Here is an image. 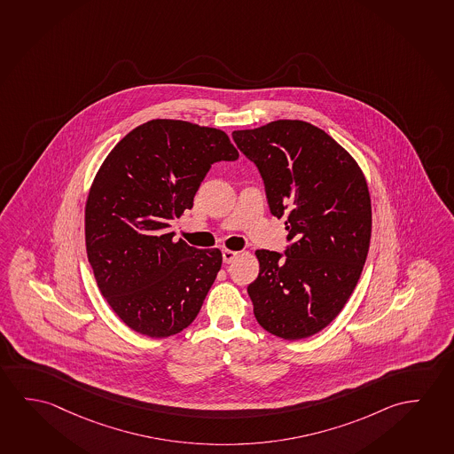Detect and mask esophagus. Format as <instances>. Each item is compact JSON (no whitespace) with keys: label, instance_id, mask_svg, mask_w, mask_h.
<instances>
[{"label":"esophagus","instance_id":"1","mask_svg":"<svg viewBox=\"0 0 454 454\" xmlns=\"http://www.w3.org/2000/svg\"><path fill=\"white\" fill-rule=\"evenodd\" d=\"M238 257V252L235 251H223V263H231V262H233V260L237 259Z\"/></svg>","mask_w":454,"mask_h":454}]
</instances>
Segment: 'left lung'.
Here are the masks:
<instances>
[{"label": "left lung", "instance_id": "8db88e82", "mask_svg": "<svg viewBox=\"0 0 454 454\" xmlns=\"http://www.w3.org/2000/svg\"><path fill=\"white\" fill-rule=\"evenodd\" d=\"M259 168L273 216L286 217L288 246L255 252L247 286L254 316L278 338H309L332 324L358 284L371 241V197L355 159L325 130L278 120L233 130Z\"/></svg>", "mask_w": 454, "mask_h": 454}]
</instances>
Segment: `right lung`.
Returning <instances> with one entry per match:
<instances>
[{"instance_id":"right-lung-1","label":"right lung","mask_w":454,"mask_h":454,"mask_svg":"<svg viewBox=\"0 0 454 454\" xmlns=\"http://www.w3.org/2000/svg\"><path fill=\"white\" fill-rule=\"evenodd\" d=\"M223 130L152 120L108 153L88 195L85 239L102 296L134 332L168 338L194 322L223 265L167 233L211 166L237 160Z\"/></svg>"}]
</instances>
